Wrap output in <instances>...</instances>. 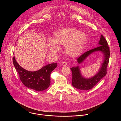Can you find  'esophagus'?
I'll return each mask as SVG.
<instances>
[{
    "label": "esophagus",
    "mask_w": 121,
    "mask_h": 121,
    "mask_svg": "<svg viewBox=\"0 0 121 121\" xmlns=\"http://www.w3.org/2000/svg\"><path fill=\"white\" fill-rule=\"evenodd\" d=\"M62 65H63V66H65V65H67V62H66V61H64V62H62Z\"/></svg>",
    "instance_id": "esophagus-1"
}]
</instances>
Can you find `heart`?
I'll list each match as a JSON object with an SVG mask.
<instances>
[{
    "label": "heart",
    "mask_w": 121,
    "mask_h": 121,
    "mask_svg": "<svg viewBox=\"0 0 121 121\" xmlns=\"http://www.w3.org/2000/svg\"><path fill=\"white\" fill-rule=\"evenodd\" d=\"M87 36L83 32L71 27L59 29L54 33L52 39L48 41L49 51L57 53L60 50V46L65 45L66 54L75 57L81 54L87 43Z\"/></svg>",
    "instance_id": "obj_1"
}]
</instances>
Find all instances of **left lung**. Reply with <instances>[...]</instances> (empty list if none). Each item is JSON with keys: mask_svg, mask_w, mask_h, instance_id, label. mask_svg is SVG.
<instances>
[{"mask_svg": "<svg viewBox=\"0 0 121 121\" xmlns=\"http://www.w3.org/2000/svg\"><path fill=\"white\" fill-rule=\"evenodd\" d=\"M99 44V46L86 52L77 59L78 62L81 63L91 53L96 51H101L104 55V60L99 72L95 76L90 78H85L81 76L78 66L70 68L72 74V85L75 88L80 90L91 89L102 78L106 76L110 56V48L106 40L102 35H101Z\"/></svg>", "mask_w": 121, "mask_h": 121, "instance_id": "obj_1", "label": "left lung"}]
</instances>
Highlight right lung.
Returning a JSON list of instances; mask_svg holds the SVG:
<instances>
[{
  "label": "right lung",
  "mask_w": 121,
  "mask_h": 121,
  "mask_svg": "<svg viewBox=\"0 0 121 121\" xmlns=\"http://www.w3.org/2000/svg\"><path fill=\"white\" fill-rule=\"evenodd\" d=\"M13 63L23 85L28 88L38 91L45 90L49 87L51 73L57 66L56 63H52L43 67L38 71L31 72L22 67L17 62L14 56L13 57Z\"/></svg>",
  "instance_id": "obj_1"
}]
</instances>
